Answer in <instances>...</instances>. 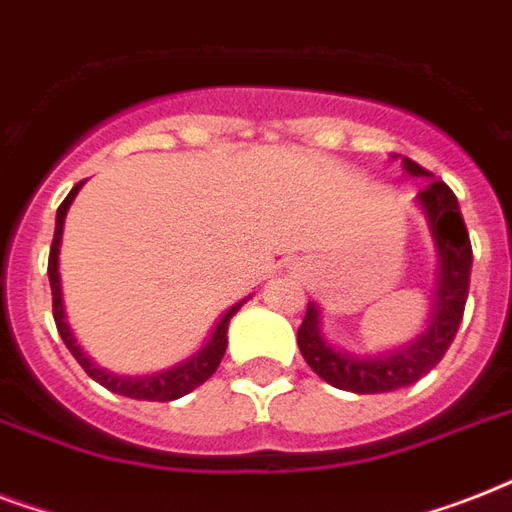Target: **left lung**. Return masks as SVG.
Masks as SVG:
<instances>
[{"instance_id": "1", "label": "left lung", "mask_w": 512, "mask_h": 512, "mask_svg": "<svg viewBox=\"0 0 512 512\" xmlns=\"http://www.w3.org/2000/svg\"><path fill=\"white\" fill-rule=\"evenodd\" d=\"M404 170L414 177H433L428 170L412 159H401ZM428 215L430 231L436 239L441 255V273H438V292L433 319L425 335L409 348L390 353V356L353 358L329 345L319 332V311L308 303L305 319L297 329V345L313 372L321 380L350 393H388V390L406 388L422 380L433 366L444 358L460 329L465 303L470 289V268H473V247H470L468 228L462 220L457 196L444 180H430L417 196Z\"/></svg>"}]
</instances>
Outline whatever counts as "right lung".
<instances>
[{"mask_svg": "<svg viewBox=\"0 0 512 512\" xmlns=\"http://www.w3.org/2000/svg\"><path fill=\"white\" fill-rule=\"evenodd\" d=\"M79 185L76 183L71 188L63 204L58 207V217H55V236H52V247H50V260H47V276H50V287H52V316H55V327H58V335L63 337L66 342V348L71 350V356L79 361L84 372L90 374L92 380L100 382L103 388H108L111 393H119V396L127 398H138V401H175V398L185 396V393H191L201 385V382H207L215 369L220 366L225 356V348H228V324H231L233 313L239 311V305H233L231 311L225 313L220 324H217L215 335L212 340L204 345V348L191 358V361H185V364L175 366L170 372H159L151 374V377H119L114 372H106V369H100L95 361H92L87 353H84L79 345H76L74 335H71V329L66 324V313H63V297H60V276H58V252H60V236H63V220H66L68 204L74 201L76 191H79Z\"/></svg>", "mask_w": 512, "mask_h": 512, "instance_id": "right-lung-1", "label": "right lung"}]
</instances>
